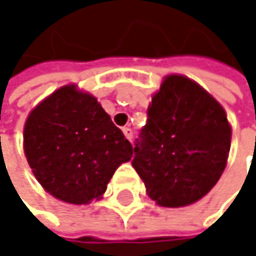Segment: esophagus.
Listing matches in <instances>:
<instances>
[{
	"label": "esophagus",
	"mask_w": 256,
	"mask_h": 256,
	"mask_svg": "<svg viewBox=\"0 0 256 256\" xmlns=\"http://www.w3.org/2000/svg\"><path fill=\"white\" fill-rule=\"evenodd\" d=\"M123 133H124V136L128 138L130 142L133 140V130H132V128H123Z\"/></svg>",
	"instance_id": "esophagus-1"
}]
</instances>
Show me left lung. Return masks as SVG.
Masks as SVG:
<instances>
[{
	"mask_svg": "<svg viewBox=\"0 0 256 256\" xmlns=\"http://www.w3.org/2000/svg\"><path fill=\"white\" fill-rule=\"evenodd\" d=\"M146 116L132 160L146 194L164 208L200 200L226 169L231 144L226 111L197 82L169 76Z\"/></svg>",
	"mask_w": 256,
	"mask_h": 256,
	"instance_id": "obj_1",
	"label": "left lung"
}]
</instances>
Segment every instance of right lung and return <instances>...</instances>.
Masks as SVG:
<instances>
[{
    "label": "right lung",
    "mask_w": 256,
    "mask_h": 256,
    "mask_svg": "<svg viewBox=\"0 0 256 256\" xmlns=\"http://www.w3.org/2000/svg\"><path fill=\"white\" fill-rule=\"evenodd\" d=\"M28 163L56 198L86 204L99 198L133 146L98 99L65 86L28 117L24 132Z\"/></svg>",
    "instance_id": "right-lung-1"
}]
</instances>
